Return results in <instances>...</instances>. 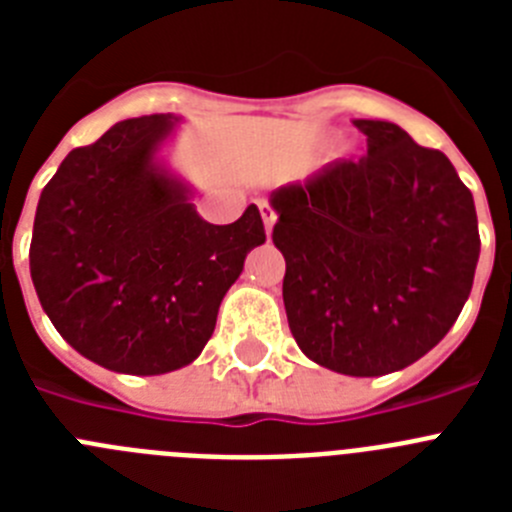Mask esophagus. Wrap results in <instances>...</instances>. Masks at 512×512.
Wrapping results in <instances>:
<instances>
[{"mask_svg":"<svg viewBox=\"0 0 512 512\" xmlns=\"http://www.w3.org/2000/svg\"><path fill=\"white\" fill-rule=\"evenodd\" d=\"M259 210H261V217H264L266 235H271V230H274V223H277V212H274V207H271L269 202H259Z\"/></svg>","mask_w":512,"mask_h":512,"instance_id":"obj_1","label":"esophagus"}]
</instances>
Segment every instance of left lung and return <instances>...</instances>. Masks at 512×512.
Masks as SVG:
<instances>
[{"mask_svg": "<svg viewBox=\"0 0 512 512\" xmlns=\"http://www.w3.org/2000/svg\"><path fill=\"white\" fill-rule=\"evenodd\" d=\"M366 156L271 192L282 297L302 354L382 377L425 356L472 292L477 210L451 161L400 125L354 120Z\"/></svg>", "mask_w": 512, "mask_h": 512, "instance_id": "1", "label": "left lung"}]
</instances>
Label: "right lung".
Returning <instances> with one entry per match:
<instances>
[{
    "instance_id": "obj_1",
    "label": "right lung",
    "mask_w": 512,
    "mask_h": 512,
    "mask_svg": "<svg viewBox=\"0 0 512 512\" xmlns=\"http://www.w3.org/2000/svg\"><path fill=\"white\" fill-rule=\"evenodd\" d=\"M179 117L143 115L74 148L45 184L30 277L45 315L81 356L151 377L192 364L248 251L261 212L212 225L158 151Z\"/></svg>"
}]
</instances>
